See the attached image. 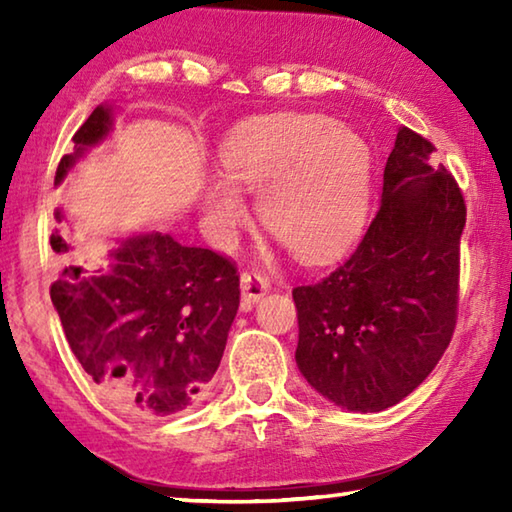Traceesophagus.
<instances>
[{
  "instance_id": "obj_1",
  "label": "esophagus",
  "mask_w": 512,
  "mask_h": 512,
  "mask_svg": "<svg viewBox=\"0 0 512 512\" xmlns=\"http://www.w3.org/2000/svg\"><path fill=\"white\" fill-rule=\"evenodd\" d=\"M271 289V280L262 271H244L241 273V296L248 305H255L259 298L266 296V291Z\"/></svg>"
}]
</instances>
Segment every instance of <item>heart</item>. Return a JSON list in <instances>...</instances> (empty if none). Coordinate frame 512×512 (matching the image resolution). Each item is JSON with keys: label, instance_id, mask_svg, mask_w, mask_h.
I'll return each instance as SVG.
<instances>
[{"label": "heart", "instance_id": "obj_1", "mask_svg": "<svg viewBox=\"0 0 512 512\" xmlns=\"http://www.w3.org/2000/svg\"><path fill=\"white\" fill-rule=\"evenodd\" d=\"M225 180L205 189V216L219 237L246 221L239 189L259 194L268 232L293 255L327 262L366 223L372 158L366 140L320 115H282L237 126L221 146Z\"/></svg>", "mask_w": 512, "mask_h": 512}]
</instances>
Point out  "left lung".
I'll return each instance as SVG.
<instances>
[{
	"label": "left lung",
	"mask_w": 512,
	"mask_h": 512,
	"mask_svg": "<svg viewBox=\"0 0 512 512\" xmlns=\"http://www.w3.org/2000/svg\"><path fill=\"white\" fill-rule=\"evenodd\" d=\"M433 151L400 128L361 244L320 282L293 289L298 368L348 411L402 402L452 341L467 207L452 173L433 167Z\"/></svg>",
	"instance_id": "obj_1"
}]
</instances>
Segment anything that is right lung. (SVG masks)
Segmentation results:
<instances>
[{
    "label": "right lung",
    "instance_id": "add662e5",
    "mask_svg": "<svg viewBox=\"0 0 512 512\" xmlns=\"http://www.w3.org/2000/svg\"><path fill=\"white\" fill-rule=\"evenodd\" d=\"M110 126V108H94L74 133L76 153L58 164L56 185ZM54 219L49 244L65 268L49 293L81 368L126 413L151 418L192 409L210 391L237 316L235 262L149 232L121 241L106 262L83 266L88 239L60 207Z\"/></svg>",
    "mask_w": 512,
    "mask_h": 512
}]
</instances>
